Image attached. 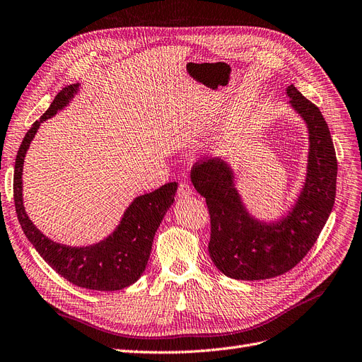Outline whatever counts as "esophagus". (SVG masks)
I'll return each mask as SVG.
<instances>
[{
    "label": "esophagus",
    "mask_w": 362,
    "mask_h": 362,
    "mask_svg": "<svg viewBox=\"0 0 362 362\" xmlns=\"http://www.w3.org/2000/svg\"><path fill=\"white\" fill-rule=\"evenodd\" d=\"M193 194V189L192 187L187 184V182H180V187H178V196L181 197V199H184V197H189V196H192Z\"/></svg>",
    "instance_id": "1"
}]
</instances>
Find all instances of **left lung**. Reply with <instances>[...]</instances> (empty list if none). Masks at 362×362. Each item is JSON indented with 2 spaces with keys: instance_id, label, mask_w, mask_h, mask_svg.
Segmentation results:
<instances>
[{
  "instance_id": "1",
  "label": "left lung",
  "mask_w": 362,
  "mask_h": 362,
  "mask_svg": "<svg viewBox=\"0 0 362 362\" xmlns=\"http://www.w3.org/2000/svg\"><path fill=\"white\" fill-rule=\"evenodd\" d=\"M289 106L308 133L305 178L291 208L262 220L248 211L236 187L235 170L224 157L194 165L192 182L205 197L211 216V260L235 280L279 277L300 264L331 214L337 182V158L328 124L317 106L293 85L286 88Z\"/></svg>"
}]
</instances>
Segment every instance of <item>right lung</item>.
I'll use <instances>...</instances> for the list:
<instances>
[{"instance_id": "1", "label": "right lung", "mask_w": 362, "mask_h": 362, "mask_svg": "<svg viewBox=\"0 0 362 362\" xmlns=\"http://www.w3.org/2000/svg\"><path fill=\"white\" fill-rule=\"evenodd\" d=\"M81 83L62 88L49 109L25 134L16 156L13 196L21 228L46 264L61 277L91 291H119L138 281L144 274L156 232L168 209L175 202L178 182H168L160 189L134 197L106 238L98 243L73 247L57 243L35 226L23 206V160L40 124L64 109L78 94Z\"/></svg>"}]
</instances>
